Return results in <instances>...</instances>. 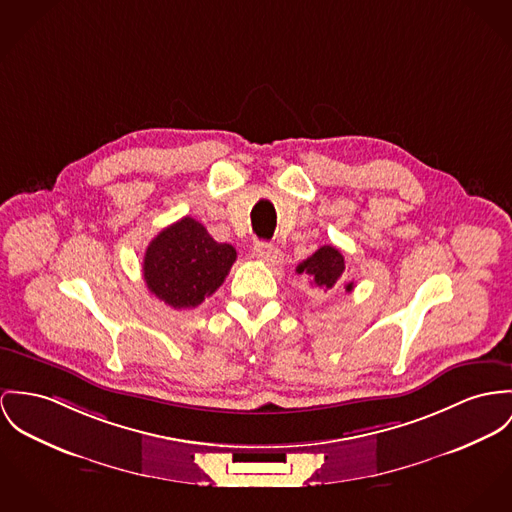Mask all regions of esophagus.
<instances>
[{"label": "esophagus", "instance_id": "obj_1", "mask_svg": "<svg viewBox=\"0 0 512 512\" xmlns=\"http://www.w3.org/2000/svg\"><path fill=\"white\" fill-rule=\"evenodd\" d=\"M255 257L267 265H278L282 261V253L271 243H257L255 245Z\"/></svg>", "mask_w": 512, "mask_h": 512}]
</instances>
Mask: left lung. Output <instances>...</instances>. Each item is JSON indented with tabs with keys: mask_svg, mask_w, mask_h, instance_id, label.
<instances>
[{
	"mask_svg": "<svg viewBox=\"0 0 512 512\" xmlns=\"http://www.w3.org/2000/svg\"><path fill=\"white\" fill-rule=\"evenodd\" d=\"M296 273L302 275L306 273L312 276L315 286L329 290L333 286H337L341 282V278L345 275V257L343 253L333 247V245H323L315 251L312 257H308L304 263H300L296 267ZM353 282L345 284V290L351 292L353 290Z\"/></svg>",
	"mask_w": 512,
	"mask_h": 512,
	"instance_id": "left-lung-1",
	"label": "left lung"
}]
</instances>
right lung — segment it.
<instances>
[{
	"mask_svg": "<svg viewBox=\"0 0 512 512\" xmlns=\"http://www.w3.org/2000/svg\"><path fill=\"white\" fill-rule=\"evenodd\" d=\"M230 243H218L195 218H181L154 237L144 255L148 290L175 310L197 308L212 296L236 261Z\"/></svg>",
	"mask_w": 512,
	"mask_h": 512,
	"instance_id": "add662e5",
	"label": "right lung"
}]
</instances>
